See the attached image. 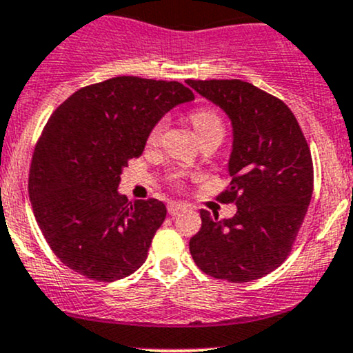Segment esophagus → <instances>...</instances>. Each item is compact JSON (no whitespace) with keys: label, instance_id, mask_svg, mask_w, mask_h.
I'll use <instances>...</instances> for the list:
<instances>
[{"label":"esophagus","instance_id":"34e87169","mask_svg":"<svg viewBox=\"0 0 353 353\" xmlns=\"http://www.w3.org/2000/svg\"><path fill=\"white\" fill-rule=\"evenodd\" d=\"M185 209V206L183 203H176V201H172V203L168 204V211L170 216H177L179 212H183Z\"/></svg>","mask_w":353,"mask_h":353}]
</instances>
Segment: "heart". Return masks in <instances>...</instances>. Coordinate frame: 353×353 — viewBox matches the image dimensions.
<instances>
[{"label":"heart","mask_w":353,"mask_h":353,"mask_svg":"<svg viewBox=\"0 0 353 353\" xmlns=\"http://www.w3.org/2000/svg\"><path fill=\"white\" fill-rule=\"evenodd\" d=\"M191 123L194 127L197 137L199 141H208V139H216V141H223L224 137V122L221 119V115L214 108L211 107H199L196 110L191 112ZM162 127H164V122H159L156 127L150 132L149 141L156 142L159 135L162 132ZM177 177V176H176Z\"/></svg>","instance_id":"heart-1"}]
</instances>
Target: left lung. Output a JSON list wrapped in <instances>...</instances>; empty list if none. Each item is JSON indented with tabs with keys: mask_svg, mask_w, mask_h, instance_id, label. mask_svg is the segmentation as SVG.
I'll list each match as a JSON object with an SVG mask.
<instances>
[{
	"mask_svg": "<svg viewBox=\"0 0 353 353\" xmlns=\"http://www.w3.org/2000/svg\"><path fill=\"white\" fill-rule=\"evenodd\" d=\"M231 120L230 188L233 218L201 209L203 226L189 241L197 268L245 283L276 270L292 251L313 194L310 147L295 115L276 97L243 80H188Z\"/></svg>",
	"mask_w": 353,
	"mask_h": 353,
	"instance_id": "left-lung-1",
	"label": "left lung"
}]
</instances>
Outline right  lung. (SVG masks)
Returning <instances> with one entry per match:
<instances>
[{"instance_id":"1","label":"right lung","mask_w":353,"mask_h":353,"mask_svg":"<svg viewBox=\"0 0 353 353\" xmlns=\"http://www.w3.org/2000/svg\"><path fill=\"white\" fill-rule=\"evenodd\" d=\"M194 94L179 82L115 77L80 88L52 114L34 147L28 192L38 226L63 265L115 281L144 265L164 203L117 191L165 114Z\"/></svg>"}]
</instances>
